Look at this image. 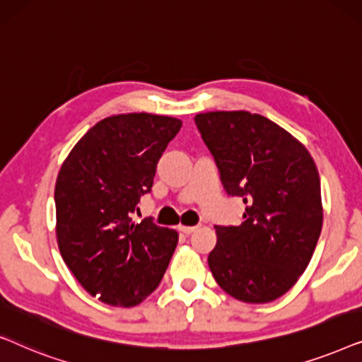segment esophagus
I'll return each instance as SVG.
<instances>
[{"label":"esophagus","instance_id":"1","mask_svg":"<svg viewBox=\"0 0 362 362\" xmlns=\"http://www.w3.org/2000/svg\"><path fill=\"white\" fill-rule=\"evenodd\" d=\"M196 229H197L196 226H180V227H177V230L182 232V234H186V235L192 234V232H194Z\"/></svg>","mask_w":362,"mask_h":362}]
</instances>
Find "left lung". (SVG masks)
<instances>
[{
    "label": "left lung",
    "mask_w": 362,
    "mask_h": 362,
    "mask_svg": "<svg viewBox=\"0 0 362 362\" xmlns=\"http://www.w3.org/2000/svg\"><path fill=\"white\" fill-rule=\"evenodd\" d=\"M229 196L247 204L240 226H216L207 257L226 293L245 303L285 295L308 267L323 226L320 175L288 132L244 110L194 117Z\"/></svg>",
    "instance_id": "1"
}]
</instances>
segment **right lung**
I'll list each match as a JSON object with an SVG mask.
<instances>
[{"instance_id":"add662e5","label":"right lung","mask_w":362,"mask_h":362,"mask_svg":"<svg viewBox=\"0 0 362 362\" xmlns=\"http://www.w3.org/2000/svg\"><path fill=\"white\" fill-rule=\"evenodd\" d=\"M181 125L151 113L107 117L62 163L54 191L59 250L78 284L103 303H141L168 269L177 232L151 219L135 224L132 214Z\"/></svg>"}]
</instances>
